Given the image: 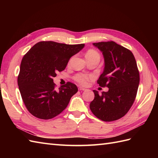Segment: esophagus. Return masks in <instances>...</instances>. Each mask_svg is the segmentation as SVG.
<instances>
[{"mask_svg":"<svg viewBox=\"0 0 158 158\" xmlns=\"http://www.w3.org/2000/svg\"><path fill=\"white\" fill-rule=\"evenodd\" d=\"M79 90H80V91H85V90H86V89L84 88H82V87H79Z\"/></svg>","mask_w":158,"mask_h":158,"instance_id":"esophagus-1","label":"esophagus"}]
</instances>
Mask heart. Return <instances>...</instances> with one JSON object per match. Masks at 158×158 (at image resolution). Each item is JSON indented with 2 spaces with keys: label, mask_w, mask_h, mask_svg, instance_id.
<instances>
[{
  "label": "heart",
  "mask_w": 158,
  "mask_h": 158,
  "mask_svg": "<svg viewBox=\"0 0 158 158\" xmlns=\"http://www.w3.org/2000/svg\"><path fill=\"white\" fill-rule=\"evenodd\" d=\"M85 57L87 59H96L100 61V53L95 49H89L85 53ZM92 79L91 75H85V74H77L74 77V79L81 85H86L90 79Z\"/></svg>",
  "instance_id": "heart-1"
}]
</instances>
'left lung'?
Listing matches in <instances>:
<instances>
[{
    "label": "left lung",
    "instance_id": "8db88e82",
    "mask_svg": "<svg viewBox=\"0 0 158 158\" xmlns=\"http://www.w3.org/2000/svg\"><path fill=\"white\" fill-rule=\"evenodd\" d=\"M102 52L105 70L97 83L109 88L101 95L96 90L89 108L97 118L113 122L122 118L135 102L140 81L139 71L132 52L114 41L94 43Z\"/></svg>",
    "mask_w": 158,
    "mask_h": 158
}]
</instances>
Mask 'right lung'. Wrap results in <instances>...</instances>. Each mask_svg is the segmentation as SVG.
<instances>
[{
  "label": "right lung",
  "mask_w": 158,
  "mask_h": 158,
  "mask_svg": "<svg viewBox=\"0 0 158 158\" xmlns=\"http://www.w3.org/2000/svg\"><path fill=\"white\" fill-rule=\"evenodd\" d=\"M84 45L41 41L23 56L18 84L23 102L33 116L52 119L66 108L78 88L74 83L67 82L56 89L53 78L65 69L70 58Z\"/></svg>",
  "instance_id": "add662e5"
}]
</instances>
